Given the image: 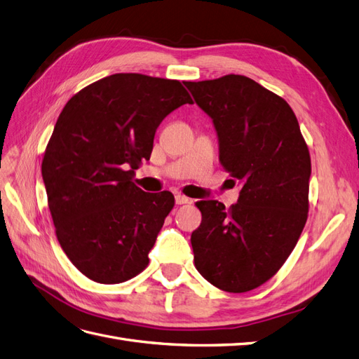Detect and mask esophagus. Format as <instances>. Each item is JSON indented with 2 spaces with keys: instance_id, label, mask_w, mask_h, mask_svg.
Instances as JSON below:
<instances>
[{
  "instance_id": "esophagus-1",
  "label": "esophagus",
  "mask_w": 359,
  "mask_h": 359,
  "mask_svg": "<svg viewBox=\"0 0 359 359\" xmlns=\"http://www.w3.org/2000/svg\"><path fill=\"white\" fill-rule=\"evenodd\" d=\"M175 202H177V205H186L190 202V199L187 196H184V194H177Z\"/></svg>"
}]
</instances>
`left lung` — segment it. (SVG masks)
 <instances>
[{
    "instance_id": "left-lung-1",
    "label": "left lung",
    "mask_w": 359,
    "mask_h": 359,
    "mask_svg": "<svg viewBox=\"0 0 359 359\" xmlns=\"http://www.w3.org/2000/svg\"><path fill=\"white\" fill-rule=\"evenodd\" d=\"M219 135L220 163L240 184L229 210L199 201L194 266L211 285L243 293L283 266L309 217L311 160L285 99L243 74L184 82Z\"/></svg>"
}]
</instances>
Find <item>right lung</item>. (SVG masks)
<instances>
[{"mask_svg": "<svg viewBox=\"0 0 359 359\" xmlns=\"http://www.w3.org/2000/svg\"><path fill=\"white\" fill-rule=\"evenodd\" d=\"M193 103L180 81L116 73L76 93L45 149L41 175L58 243L97 283L116 285L148 266V253L175 205L170 191L133 182L160 123Z\"/></svg>", "mask_w": 359, "mask_h": 359, "instance_id": "1", "label": "right lung"}]
</instances>
